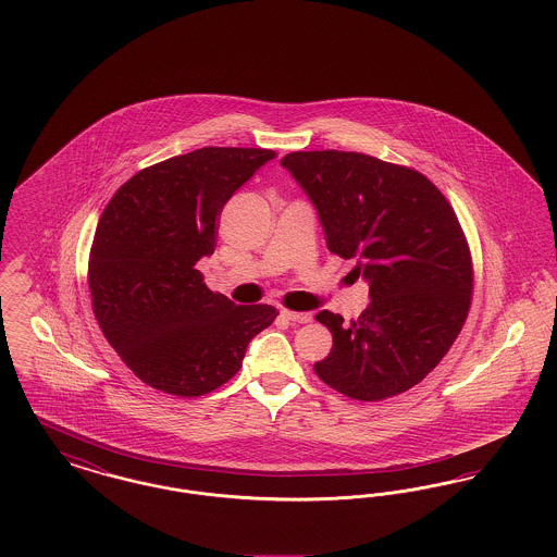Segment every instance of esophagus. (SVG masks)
<instances>
[{
	"label": "esophagus",
	"mask_w": 557,
	"mask_h": 557,
	"mask_svg": "<svg viewBox=\"0 0 557 557\" xmlns=\"http://www.w3.org/2000/svg\"><path fill=\"white\" fill-rule=\"evenodd\" d=\"M282 315L288 319V321H294V323H309L313 315L311 313H307V311H302V313H298V311H282Z\"/></svg>",
	"instance_id": "obj_1"
}]
</instances>
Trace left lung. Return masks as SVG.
<instances>
[{"label": "left lung", "mask_w": 557, "mask_h": 557, "mask_svg": "<svg viewBox=\"0 0 557 557\" xmlns=\"http://www.w3.org/2000/svg\"><path fill=\"white\" fill-rule=\"evenodd\" d=\"M318 211L327 250L355 259L370 305L346 325L319 311L334 346L319 377L359 400L395 397L447 355L472 300V263L447 198L422 173L359 152H292L280 162Z\"/></svg>", "instance_id": "obj_1"}]
</instances>
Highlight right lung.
I'll list each match as a JSON object with an SVG mask.
<instances>
[{
  "mask_svg": "<svg viewBox=\"0 0 557 557\" xmlns=\"http://www.w3.org/2000/svg\"><path fill=\"white\" fill-rule=\"evenodd\" d=\"M263 148H200L152 164L119 187L89 255L94 313L110 346L148 386L207 395L242 368L275 309L238 307L196 269L214 252V221L263 164Z\"/></svg>",
  "mask_w": 557,
  "mask_h": 557,
  "instance_id": "right-lung-1",
  "label": "right lung"
}]
</instances>
